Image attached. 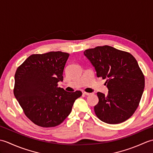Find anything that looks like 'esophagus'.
Returning a JSON list of instances; mask_svg holds the SVG:
<instances>
[{
	"label": "esophagus",
	"mask_w": 153,
	"mask_h": 153,
	"mask_svg": "<svg viewBox=\"0 0 153 153\" xmlns=\"http://www.w3.org/2000/svg\"><path fill=\"white\" fill-rule=\"evenodd\" d=\"M83 94H84V95H85L87 96H89V95H92L93 93H87V92H85V91H83Z\"/></svg>",
	"instance_id": "34e87169"
}]
</instances>
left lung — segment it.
<instances>
[{
    "label": "left lung",
    "instance_id": "1",
    "mask_svg": "<svg viewBox=\"0 0 153 153\" xmlns=\"http://www.w3.org/2000/svg\"><path fill=\"white\" fill-rule=\"evenodd\" d=\"M95 69L97 76L106 79L108 95L97 93L99 102L94 107L101 121L116 124L134 114L144 91L145 77L132 55L105 45L84 51Z\"/></svg>",
    "mask_w": 153,
    "mask_h": 153
}]
</instances>
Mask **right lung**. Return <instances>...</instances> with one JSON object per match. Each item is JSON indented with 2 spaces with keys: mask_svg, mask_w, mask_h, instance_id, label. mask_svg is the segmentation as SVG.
Segmentation results:
<instances>
[{
  "mask_svg": "<svg viewBox=\"0 0 153 153\" xmlns=\"http://www.w3.org/2000/svg\"><path fill=\"white\" fill-rule=\"evenodd\" d=\"M69 54L60 51L32 54L16 71L14 94L25 116L35 124L51 128L60 124L82 95L58 87Z\"/></svg>",
  "mask_w": 153,
  "mask_h": 153,
  "instance_id": "1",
  "label": "right lung"
}]
</instances>
